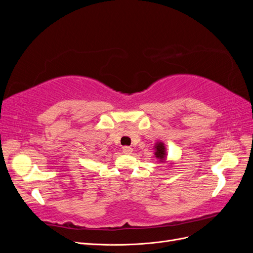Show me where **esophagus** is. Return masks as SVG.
<instances>
[{"mask_svg": "<svg viewBox=\"0 0 253 253\" xmlns=\"http://www.w3.org/2000/svg\"><path fill=\"white\" fill-rule=\"evenodd\" d=\"M132 152H133V149L131 147H124V148H122V153H124V154H131Z\"/></svg>", "mask_w": 253, "mask_h": 253, "instance_id": "34e87169", "label": "esophagus"}]
</instances>
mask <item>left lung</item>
<instances>
[{
    "mask_svg": "<svg viewBox=\"0 0 253 253\" xmlns=\"http://www.w3.org/2000/svg\"><path fill=\"white\" fill-rule=\"evenodd\" d=\"M155 157L159 160L160 163H165L166 162V158H167V152H166V147H165V143L162 141H158L155 144Z\"/></svg>",
    "mask_w": 253,
    "mask_h": 253,
    "instance_id": "left-lung-1",
    "label": "left lung"
}]
</instances>
